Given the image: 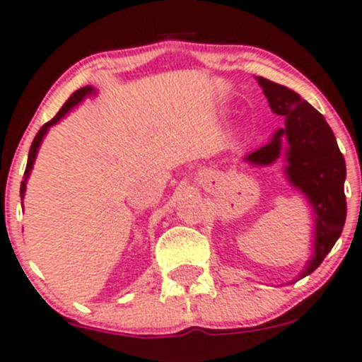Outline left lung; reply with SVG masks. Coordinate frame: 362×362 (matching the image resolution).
Listing matches in <instances>:
<instances>
[{
  "instance_id": "8db88e82",
  "label": "left lung",
  "mask_w": 362,
  "mask_h": 362,
  "mask_svg": "<svg viewBox=\"0 0 362 362\" xmlns=\"http://www.w3.org/2000/svg\"><path fill=\"white\" fill-rule=\"evenodd\" d=\"M258 82L272 111L285 116L286 126L278 129L268 145L247 155V160L256 165L273 163L281 153V138L288 143L286 175L291 185L307 195L315 214V250L300 275L303 278L320 267L342 233L347 214L346 162L327 121L312 104L295 90L264 77H258Z\"/></svg>"
}]
</instances>
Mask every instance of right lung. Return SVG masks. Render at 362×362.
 <instances>
[{
  "instance_id": "right-lung-1",
  "label": "right lung",
  "mask_w": 362,
  "mask_h": 362,
  "mask_svg": "<svg viewBox=\"0 0 362 362\" xmlns=\"http://www.w3.org/2000/svg\"><path fill=\"white\" fill-rule=\"evenodd\" d=\"M90 93H94V89L93 87H81L79 90H76V93H74L71 98L67 99V103L64 104L62 106V110H60L59 112H57V115L52 117V119L49 121V123H45L40 128V132L37 133V136H35V139H33V143H32V148H30V153H28V162H27V168H25V180L21 182V187H20V194L23 195L25 194V189H27V178H28V175H30V170H32V167H33V162H35V156H37V151H38V146H40V143H42V139H43V136H45V133L49 132V128L52 124H55L57 121L60 119V117H64L65 115H67V111H71L74 106H76L77 103H81L82 99L86 98L87 94H90Z\"/></svg>"
}]
</instances>
